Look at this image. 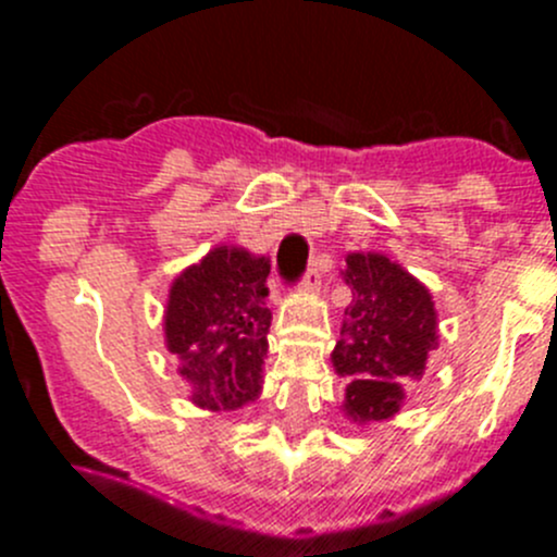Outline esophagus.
<instances>
[{"label": "esophagus", "instance_id": "1", "mask_svg": "<svg viewBox=\"0 0 557 557\" xmlns=\"http://www.w3.org/2000/svg\"><path fill=\"white\" fill-rule=\"evenodd\" d=\"M299 288L305 290V294H318V290H320V272H318V263H314V267L307 269V274H305V277H301V285H299Z\"/></svg>", "mask_w": 557, "mask_h": 557}]
</instances>
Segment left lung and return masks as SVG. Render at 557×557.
I'll use <instances>...</instances> for the list:
<instances>
[{"instance_id": "1", "label": "left lung", "mask_w": 557, "mask_h": 557, "mask_svg": "<svg viewBox=\"0 0 557 557\" xmlns=\"http://www.w3.org/2000/svg\"><path fill=\"white\" fill-rule=\"evenodd\" d=\"M342 277L352 301L331 361L345 385L347 420H387L401 409L407 387L425 372L440 345L429 288L380 252H347Z\"/></svg>"}]
</instances>
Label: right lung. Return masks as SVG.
Masks as SVG:
<instances>
[{
  "mask_svg": "<svg viewBox=\"0 0 557 557\" xmlns=\"http://www.w3.org/2000/svg\"><path fill=\"white\" fill-rule=\"evenodd\" d=\"M267 277V256L232 245L212 247L174 277L164 310L166 350L177 356L196 407L239 409L261 393L272 325Z\"/></svg>",
  "mask_w": 557,
  "mask_h": 557,
  "instance_id": "right-lung-1",
  "label": "right lung"
}]
</instances>
